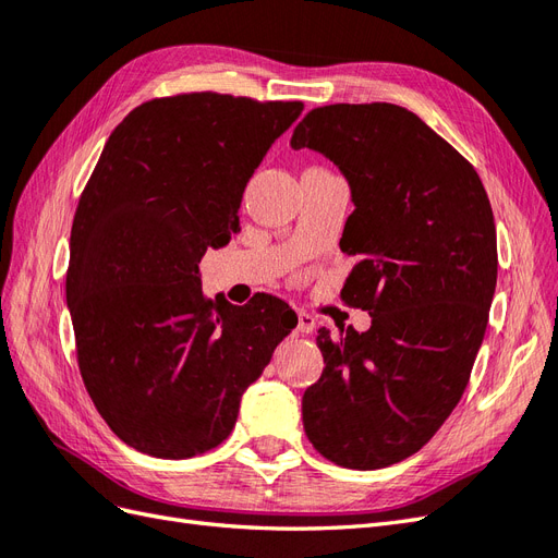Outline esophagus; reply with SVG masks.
Masks as SVG:
<instances>
[{"label": "esophagus", "mask_w": 558, "mask_h": 558, "mask_svg": "<svg viewBox=\"0 0 558 558\" xmlns=\"http://www.w3.org/2000/svg\"><path fill=\"white\" fill-rule=\"evenodd\" d=\"M318 328V318L314 316V314H310V312H298V330L302 332V335H310V332H314Z\"/></svg>", "instance_id": "1"}]
</instances>
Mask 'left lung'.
Here are the masks:
<instances>
[{
	"mask_svg": "<svg viewBox=\"0 0 558 558\" xmlns=\"http://www.w3.org/2000/svg\"><path fill=\"white\" fill-rule=\"evenodd\" d=\"M291 146L324 154L349 181L356 209L340 246L359 260L342 298L373 316L365 332L318 330L326 367L302 396V424L337 465H393L468 386L498 277L494 211L475 167L398 105L312 109Z\"/></svg>",
	"mask_w": 558,
	"mask_h": 558,
	"instance_id": "8db88e82",
	"label": "left lung"
}]
</instances>
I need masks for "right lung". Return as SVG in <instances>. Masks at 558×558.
I'll return each instance as SVG.
<instances>
[{
    "label": "right lung",
    "instance_id": "add662e5",
    "mask_svg": "<svg viewBox=\"0 0 558 558\" xmlns=\"http://www.w3.org/2000/svg\"><path fill=\"white\" fill-rule=\"evenodd\" d=\"M302 102L185 93L132 109L81 193L66 307L97 412L158 459H191L232 433L240 400L298 326L272 295H202L207 246L238 232L248 179Z\"/></svg>",
    "mask_w": 558,
    "mask_h": 558
}]
</instances>
